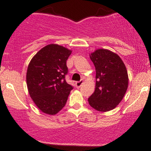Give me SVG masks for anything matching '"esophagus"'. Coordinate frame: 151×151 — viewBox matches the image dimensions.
<instances>
[{"label": "esophagus", "instance_id": "obj_1", "mask_svg": "<svg viewBox=\"0 0 151 151\" xmlns=\"http://www.w3.org/2000/svg\"><path fill=\"white\" fill-rule=\"evenodd\" d=\"M83 80H80V81L79 82H76L75 85L77 88H80V87L83 85Z\"/></svg>", "mask_w": 151, "mask_h": 151}]
</instances>
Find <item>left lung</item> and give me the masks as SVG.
<instances>
[{
    "label": "left lung",
    "mask_w": 151,
    "mask_h": 151,
    "mask_svg": "<svg viewBox=\"0 0 151 151\" xmlns=\"http://www.w3.org/2000/svg\"><path fill=\"white\" fill-rule=\"evenodd\" d=\"M96 68V88L88 98L90 106L107 112L123 99L129 85L127 70L121 58L112 51L99 49L90 55Z\"/></svg>",
    "instance_id": "obj_1"
}]
</instances>
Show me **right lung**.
<instances>
[{"mask_svg":"<svg viewBox=\"0 0 151 151\" xmlns=\"http://www.w3.org/2000/svg\"><path fill=\"white\" fill-rule=\"evenodd\" d=\"M71 53L66 47L52 44L41 49L29 63L26 74L29 94L45 113L53 115L61 110L73 89L65 80L66 60Z\"/></svg>","mask_w":151,"mask_h":151,"instance_id":"1","label":"right lung"}]
</instances>
